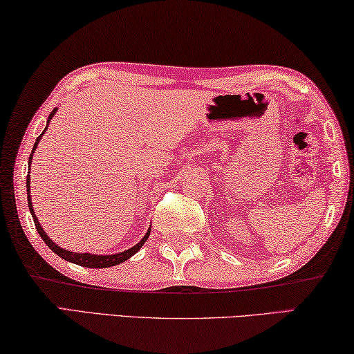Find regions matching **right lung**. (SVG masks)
<instances>
[{"label": "right lung", "instance_id": "add662e5", "mask_svg": "<svg viewBox=\"0 0 354 354\" xmlns=\"http://www.w3.org/2000/svg\"><path fill=\"white\" fill-rule=\"evenodd\" d=\"M56 109H57V108H55L53 111H51L50 118H48V124H50L51 118H53V115H55ZM48 124H46V127H48ZM46 127H45V130L42 131V135H40V136L36 139V144H34L32 152H31V155H30V161H28V165H30V166H31V160H32V153H34V150L37 149V144H39V141H40V139H42L44 133L46 131ZM26 191H28V207H30V212H31V215H32L34 224H36V229H37V232H39V235L42 236V240L45 241V245L48 246V248L51 249V251L56 252L57 256H59L61 259L67 260V262L77 263V265H80V266H86V268H108V266L119 265V263L125 262L127 259H130V257L133 256V254H136V252L139 251V249L142 248V245H144V243H146V240L149 239V235H150V229H149V230H147V234L142 236V240L139 241L138 245H135V246L130 248V249H127V251L118 252V254H113V256H98V254L95 256V254H89V252H83V254H80V252L67 251V249H64V248H59V246H57L55 241H51L50 236L46 235V234H45V230L42 229V225L39 224V221H37V216L34 215V210H32V202H31V196H30V176L26 177Z\"/></svg>", "mask_w": 354, "mask_h": 354}]
</instances>
